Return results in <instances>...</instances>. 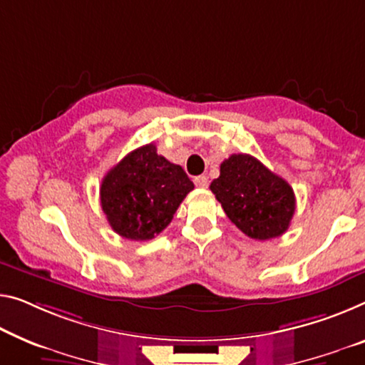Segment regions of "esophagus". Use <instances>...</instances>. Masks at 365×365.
<instances>
[{
	"mask_svg": "<svg viewBox=\"0 0 365 365\" xmlns=\"http://www.w3.org/2000/svg\"><path fill=\"white\" fill-rule=\"evenodd\" d=\"M194 184H195V186H197V187L204 189V187L209 186V178L204 176V175H202V176H197V178H194Z\"/></svg>",
	"mask_w": 365,
	"mask_h": 365,
	"instance_id": "1",
	"label": "esophagus"
}]
</instances>
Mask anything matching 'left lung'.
<instances>
[{"mask_svg":"<svg viewBox=\"0 0 365 365\" xmlns=\"http://www.w3.org/2000/svg\"><path fill=\"white\" fill-rule=\"evenodd\" d=\"M210 190L227 217L246 237L264 241L287 232L295 212L290 184L246 153L232 155L220 165Z\"/></svg>","mask_w":365,"mask_h":365,"instance_id":"8db88e82","label":"left lung"}]
</instances>
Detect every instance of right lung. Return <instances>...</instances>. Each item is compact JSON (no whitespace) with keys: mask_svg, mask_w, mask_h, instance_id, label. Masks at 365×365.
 <instances>
[{"mask_svg":"<svg viewBox=\"0 0 365 365\" xmlns=\"http://www.w3.org/2000/svg\"><path fill=\"white\" fill-rule=\"evenodd\" d=\"M194 184L153 143L128 153L104 176L101 207L120 237L147 241L163 232Z\"/></svg>","mask_w":365,"mask_h":365,"instance_id":"1","label":"right lung"}]
</instances>
